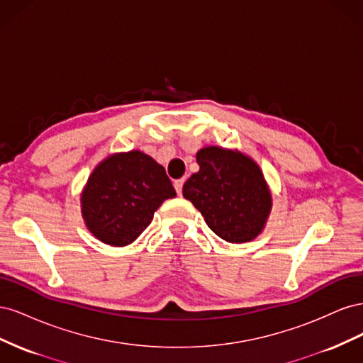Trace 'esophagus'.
Wrapping results in <instances>:
<instances>
[{"mask_svg": "<svg viewBox=\"0 0 363 363\" xmlns=\"http://www.w3.org/2000/svg\"><path fill=\"white\" fill-rule=\"evenodd\" d=\"M183 183H184V179H180V180H175L174 182V188L175 191H177L179 195H182V191H183Z\"/></svg>", "mask_w": 363, "mask_h": 363, "instance_id": "1", "label": "esophagus"}]
</instances>
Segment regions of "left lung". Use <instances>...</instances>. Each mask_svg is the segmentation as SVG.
I'll return each mask as SVG.
<instances>
[{"mask_svg": "<svg viewBox=\"0 0 363 363\" xmlns=\"http://www.w3.org/2000/svg\"><path fill=\"white\" fill-rule=\"evenodd\" d=\"M200 171L183 184V196L219 238L250 242L265 228L272 194L257 162L238 150L206 145L196 152Z\"/></svg>", "mask_w": 363, "mask_h": 363, "instance_id": "obj_1", "label": "left lung"}]
</instances>
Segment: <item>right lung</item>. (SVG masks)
Returning <instances> with one entry per match:
<instances>
[{
	"label": "right lung",
	"mask_w": 363,
	"mask_h": 363,
	"mask_svg": "<svg viewBox=\"0 0 363 363\" xmlns=\"http://www.w3.org/2000/svg\"><path fill=\"white\" fill-rule=\"evenodd\" d=\"M177 195L162 164L140 150L113 152L96 164L80 194L86 228L103 244L125 247Z\"/></svg>",
	"instance_id": "obj_1"
}]
</instances>
